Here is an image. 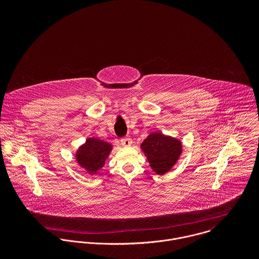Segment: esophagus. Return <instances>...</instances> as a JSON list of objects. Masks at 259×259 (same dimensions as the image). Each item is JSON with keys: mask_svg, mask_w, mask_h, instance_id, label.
Segmentation results:
<instances>
[{"mask_svg": "<svg viewBox=\"0 0 259 259\" xmlns=\"http://www.w3.org/2000/svg\"><path fill=\"white\" fill-rule=\"evenodd\" d=\"M120 144L123 147H131L133 144V141L131 138H123L120 140Z\"/></svg>", "mask_w": 259, "mask_h": 259, "instance_id": "obj_1", "label": "esophagus"}]
</instances>
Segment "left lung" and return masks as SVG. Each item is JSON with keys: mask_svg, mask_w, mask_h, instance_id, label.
Listing matches in <instances>:
<instances>
[{"mask_svg": "<svg viewBox=\"0 0 259 259\" xmlns=\"http://www.w3.org/2000/svg\"><path fill=\"white\" fill-rule=\"evenodd\" d=\"M152 170L156 175L169 171L179 160L183 146L181 141L164 136L162 133H151L141 145Z\"/></svg>", "mask_w": 259, "mask_h": 259, "instance_id": "1", "label": "left lung"}]
</instances>
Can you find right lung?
<instances>
[{"instance_id": "1", "label": "right lung", "mask_w": 259, "mask_h": 259, "mask_svg": "<svg viewBox=\"0 0 259 259\" xmlns=\"http://www.w3.org/2000/svg\"><path fill=\"white\" fill-rule=\"evenodd\" d=\"M112 146L96 138H89L76 150L75 159L80 167L88 174L95 175L105 165L106 159L111 153Z\"/></svg>"}]
</instances>
